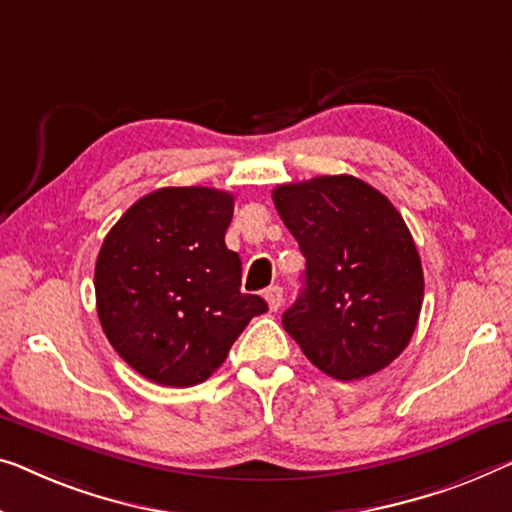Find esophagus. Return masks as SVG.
Instances as JSON below:
<instances>
[{
    "instance_id": "1",
    "label": "esophagus",
    "mask_w": 512,
    "mask_h": 512,
    "mask_svg": "<svg viewBox=\"0 0 512 512\" xmlns=\"http://www.w3.org/2000/svg\"><path fill=\"white\" fill-rule=\"evenodd\" d=\"M264 299H266V303H269V310L276 312L280 305H282V287H278V285L269 287L264 292Z\"/></svg>"
}]
</instances>
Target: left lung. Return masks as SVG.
Returning a JSON list of instances; mask_svg holds the SVG:
<instances>
[{"instance_id": "obj_1", "label": "left lung", "mask_w": 512, "mask_h": 512, "mask_svg": "<svg viewBox=\"0 0 512 512\" xmlns=\"http://www.w3.org/2000/svg\"><path fill=\"white\" fill-rule=\"evenodd\" d=\"M282 223L305 257L303 292L282 326L329 377H368L395 361L418 324L423 266L388 197L349 174L282 183Z\"/></svg>"}]
</instances>
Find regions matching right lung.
Masks as SVG:
<instances>
[{
    "instance_id": "1",
    "label": "right lung",
    "mask_w": 512,
    "mask_h": 512,
    "mask_svg": "<svg viewBox=\"0 0 512 512\" xmlns=\"http://www.w3.org/2000/svg\"><path fill=\"white\" fill-rule=\"evenodd\" d=\"M234 195L186 186L137 200L96 259L98 319L135 372L186 388L225 363L248 322L269 310L241 292V257L225 246Z\"/></svg>"
}]
</instances>
